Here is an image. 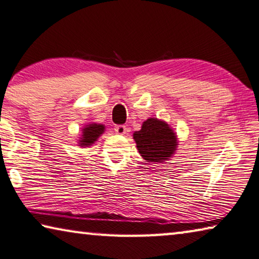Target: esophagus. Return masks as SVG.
<instances>
[{
	"label": "esophagus",
	"instance_id": "34e87169",
	"mask_svg": "<svg viewBox=\"0 0 259 259\" xmlns=\"http://www.w3.org/2000/svg\"><path fill=\"white\" fill-rule=\"evenodd\" d=\"M115 133L117 134V135H124V134H126V126L125 125H116L115 126Z\"/></svg>",
	"mask_w": 259,
	"mask_h": 259
}]
</instances>
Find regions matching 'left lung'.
I'll use <instances>...</instances> for the list:
<instances>
[{
    "label": "left lung",
    "instance_id": "8db88e82",
    "mask_svg": "<svg viewBox=\"0 0 259 259\" xmlns=\"http://www.w3.org/2000/svg\"><path fill=\"white\" fill-rule=\"evenodd\" d=\"M133 136L139 154L150 163H163L177 151V134L165 121L156 117L144 121L142 129Z\"/></svg>",
    "mask_w": 259,
    "mask_h": 259
}]
</instances>
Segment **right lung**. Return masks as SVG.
I'll return each instance as SVG.
<instances>
[{"label": "right lung", "mask_w": 259, "mask_h": 259, "mask_svg": "<svg viewBox=\"0 0 259 259\" xmlns=\"http://www.w3.org/2000/svg\"><path fill=\"white\" fill-rule=\"evenodd\" d=\"M105 126L102 123H88L81 130V136L78 137V146L89 147L97 142L98 138L105 133Z\"/></svg>", "instance_id": "add662e5"}]
</instances>
